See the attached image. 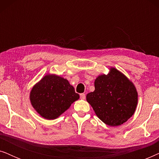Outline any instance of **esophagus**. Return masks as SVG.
<instances>
[{"instance_id": "esophagus-1", "label": "esophagus", "mask_w": 159, "mask_h": 159, "mask_svg": "<svg viewBox=\"0 0 159 159\" xmlns=\"http://www.w3.org/2000/svg\"><path fill=\"white\" fill-rule=\"evenodd\" d=\"M85 94H84V93H82V94H80V98H81L82 100H84L85 99Z\"/></svg>"}]
</instances>
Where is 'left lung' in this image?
<instances>
[{
    "label": "left lung",
    "instance_id": "1",
    "mask_svg": "<svg viewBox=\"0 0 159 159\" xmlns=\"http://www.w3.org/2000/svg\"><path fill=\"white\" fill-rule=\"evenodd\" d=\"M95 90L86 100L101 120L111 127L125 123L134 114L138 104V92L126 76L111 67L107 75L95 80Z\"/></svg>",
    "mask_w": 159,
    "mask_h": 159
}]
</instances>
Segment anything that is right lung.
<instances>
[{"label": "right lung", "mask_w": 159, "mask_h": 159, "mask_svg": "<svg viewBox=\"0 0 159 159\" xmlns=\"http://www.w3.org/2000/svg\"><path fill=\"white\" fill-rule=\"evenodd\" d=\"M80 98L68 80L56 75H46L32 88L31 104L45 119H55Z\"/></svg>", "instance_id": "right-lung-1"}]
</instances>
